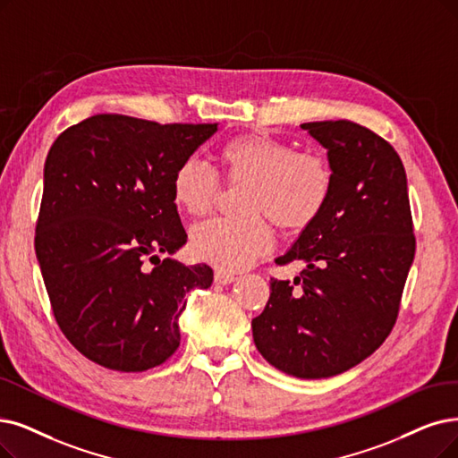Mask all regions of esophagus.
Returning <instances> with one entry per match:
<instances>
[{"label":"esophagus","instance_id":"obj_1","mask_svg":"<svg viewBox=\"0 0 458 458\" xmlns=\"http://www.w3.org/2000/svg\"><path fill=\"white\" fill-rule=\"evenodd\" d=\"M214 282L219 284V285H227V284L234 282V274L233 272H225V270H216Z\"/></svg>","mask_w":458,"mask_h":458}]
</instances>
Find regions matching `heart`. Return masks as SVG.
I'll use <instances>...</instances> for the list:
<instances>
[{
  "instance_id": "b5f03b06",
  "label": "heart",
  "mask_w": 458,
  "mask_h": 458,
  "mask_svg": "<svg viewBox=\"0 0 458 458\" xmlns=\"http://www.w3.org/2000/svg\"><path fill=\"white\" fill-rule=\"evenodd\" d=\"M229 182H248L244 217H217L191 233L197 259L217 270H241L272 246L267 219L280 229L302 231L325 210L333 193L328 161L312 152H297L291 142L268 133L229 139L217 152ZM219 193L216 171L197 157H186L173 174L176 203L193 217L207 216Z\"/></svg>"
}]
</instances>
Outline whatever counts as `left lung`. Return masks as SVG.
<instances>
[{
  "mask_svg": "<svg viewBox=\"0 0 458 458\" xmlns=\"http://www.w3.org/2000/svg\"><path fill=\"white\" fill-rule=\"evenodd\" d=\"M301 127L327 150L333 193L316 222L276 258L278 265L306 267L293 284L270 280V299L251 331L274 369L319 379L353 369L386 342L415 236L406 171L387 140L350 120Z\"/></svg>",
  "mask_w": 458,
  "mask_h": 458,
  "instance_id": "8db88e82",
  "label": "left lung"
}]
</instances>
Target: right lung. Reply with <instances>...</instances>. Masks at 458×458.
Listing matches in <instances>:
<instances>
[{"label":"right lung","instance_id":"1","mask_svg":"<svg viewBox=\"0 0 458 458\" xmlns=\"http://www.w3.org/2000/svg\"><path fill=\"white\" fill-rule=\"evenodd\" d=\"M216 131L217 123L96 114L50 146L35 255L62 333L105 369L165 362L180 345L186 295L212 285L208 265L159 253L188 241L173 174Z\"/></svg>","mask_w":458,"mask_h":458}]
</instances>
